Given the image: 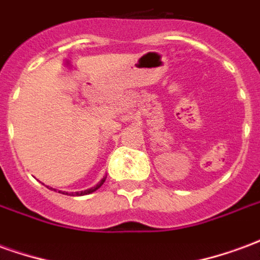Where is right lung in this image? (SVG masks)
I'll return each mask as SVG.
<instances>
[{
  "mask_svg": "<svg viewBox=\"0 0 260 260\" xmlns=\"http://www.w3.org/2000/svg\"><path fill=\"white\" fill-rule=\"evenodd\" d=\"M104 181H106V178H103V180L100 181V182H99L96 186H93V188H90V189H86V191H82V192H75V193H72V195H74V196L75 195L82 196V195H87V193H91V192H94L96 189H99V188H100V186L104 184ZM59 192H61V191H59ZM62 193H64V192H62ZM67 195H68V193H67Z\"/></svg>",
  "mask_w": 260,
  "mask_h": 260,
  "instance_id": "add662e5",
  "label": "right lung"
}]
</instances>
